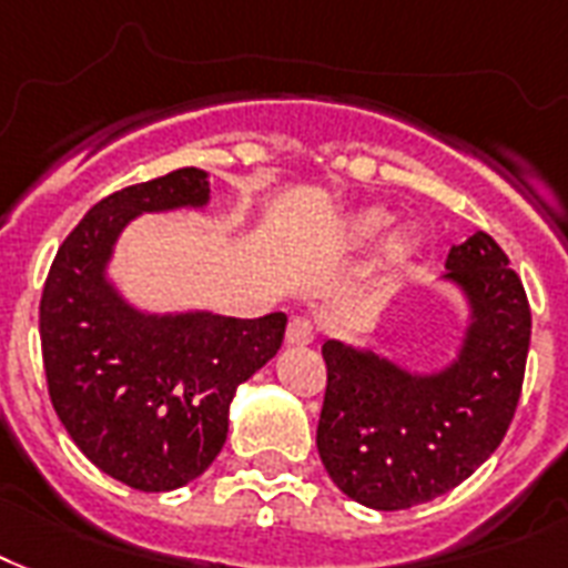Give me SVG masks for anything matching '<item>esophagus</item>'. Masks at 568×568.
<instances>
[{"instance_id":"esophagus-1","label":"esophagus","mask_w":568,"mask_h":568,"mask_svg":"<svg viewBox=\"0 0 568 568\" xmlns=\"http://www.w3.org/2000/svg\"><path fill=\"white\" fill-rule=\"evenodd\" d=\"M316 341V328L305 316H293L287 325V344L290 346H307Z\"/></svg>"}]
</instances>
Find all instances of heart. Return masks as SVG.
<instances>
[{
	"instance_id": "1",
	"label": "heart",
	"mask_w": 568,
	"mask_h": 568,
	"mask_svg": "<svg viewBox=\"0 0 568 568\" xmlns=\"http://www.w3.org/2000/svg\"><path fill=\"white\" fill-rule=\"evenodd\" d=\"M390 224V215L379 206H371V210H362V213L349 215V222L344 224V243L349 248H364L371 245L376 236L385 234V227ZM417 248V240L408 231H394L385 243V261L388 263H403L406 257H412Z\"/></svg>"
}]
</instances>
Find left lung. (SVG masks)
I'll use <instances>...</instances> for the list:
<instances>
[{
  "mask_svg": "<svg viewBox=\"0 0 568 568\" xmlns=\"http://www.w3.org/2000/svg\"><path fill=\"white\" fill-rule=\"evenodd\" d=\"M444 266L468 316L438 371H408L376 346L323 344L316 450L334 486L371 509H408L468 480L516 415L530 346L525 287L483 231L453 245Z\"/></svg>",
  "mask_w": 568,
  "mask_h": 568,
  "instance_id": "8db88e82",
  "label": "left lung"
}]
</instances>
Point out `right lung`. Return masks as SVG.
I'll return each instance as SVG.
<instances>
[{"label": "right lung", "mask_w": 568, "mask_h": 568, "mask_svg": "<svg viewBox=\"0 0 568 568\" xmlns=\"http://www.w3.org/2000/svg\"><path fill=\"white\" fill-rule=\"evenodd\" d=\"M206 178L178 169L103 197L61 243L43 284L52 408L100 471L139 491L180 489L213 465L236 388L275 358L287 328L284 314H153L109 278L126 224L144 213L206 210Z\"/></svg>", "instance_id": "add662e5"}]
</instances>
